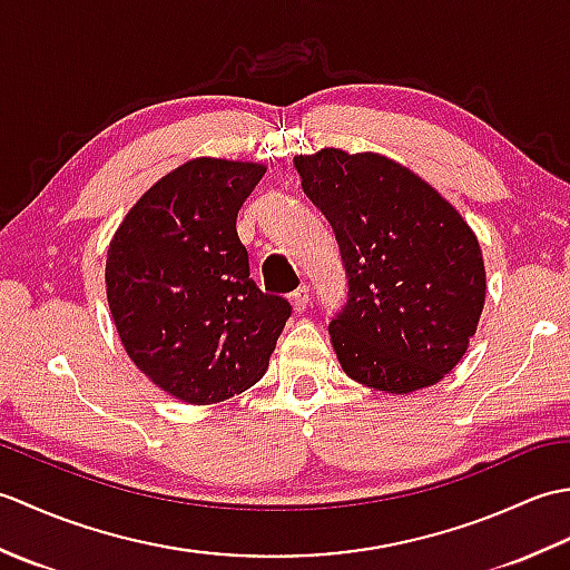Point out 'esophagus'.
I'll use <instances>...</instances> for the list:
<instances>
[{
	"label": "esophagus",
	"mask_w": 570,
	"mask_h": 570,
	"mask_svg": "<svg viewBox=\"0 0 570 570\" xmlns=\"http://www.w3.org/2000/svg\"><path fill=\"white\" fill-rule=\"evenodd\" d=\"M308 301H311V294H308V288L306 286H301V288H296V292L288 296V304L294 306V311L296 313H304L306 311V306H308Z\"/></svg>",
	"instance_id": "34e87169"
}]
</instances>
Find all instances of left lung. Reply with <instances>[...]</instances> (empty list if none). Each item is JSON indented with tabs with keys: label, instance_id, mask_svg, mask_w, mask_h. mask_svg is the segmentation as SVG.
Masks as SVG:
<instances>
[{
	"label": "left lung",
	"instance_id": "1",
	"mask_svg": "<svg viewBox=\"0 0 570 570\" xmlns=\"http://www.w3.org/2000/svg\"><path fill=\"white\" fill-rule=\"evenodd\" d=\"M294 166L350 276L347 306L331 323L343 372L384 394L441 382L485 306V262L465 217L390 156L321 149Z\"/></svg>",
	"mask_w": 570,
	"mask_h": 570
}]
</instances>
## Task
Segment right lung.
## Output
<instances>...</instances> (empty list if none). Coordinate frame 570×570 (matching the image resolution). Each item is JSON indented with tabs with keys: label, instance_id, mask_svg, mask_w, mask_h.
Wrapping results in <instances>:
<instances>
[{
	"label": "right lung",
	"instance_id": "right-lung-1",
	"mask_svg": "<svg viewBox=\"0 0 570 570\" xmlns=\"http://www.w3.org/2000/svg\"><path fill=\"white\" fill-rule=\"evenodd\" d=\"M266 166L198 156L131 205L107 247L105 288L125 353L193 406L249 390L269 367L292 306L262 294L237 213Z\"/></svg>",
	"mask_w": 570,
	"mask_h": 570
}]
</instances>
